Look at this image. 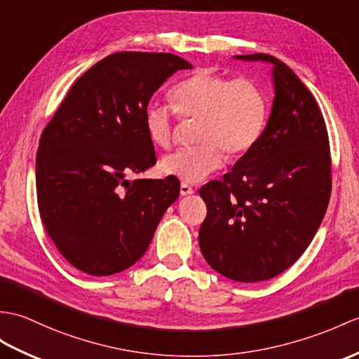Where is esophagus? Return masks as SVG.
Here are the masks:
<instances>
[{"mask_svg": "<svg viewBox=\"0 0 359 359\" xmlns=\"http://www.w3.org/2000/svg\"><path fill=\"white\" fill-rule=\"evenodd\" d=\"M180 194H182V196H189V194H194V189H193V187H189L188 183L182 182V183H180Z\"/></svg>", "mask_w": 359, "mask_h": 359, "instance_id": "1", "label": "esophagus"}]
</instances>
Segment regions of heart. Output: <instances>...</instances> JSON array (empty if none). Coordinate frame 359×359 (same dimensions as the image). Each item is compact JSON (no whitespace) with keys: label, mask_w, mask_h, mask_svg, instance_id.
Masks as SVG:
<instances>
[{"label":"heart","mask_w":359,"mask_h":359,"mask_svg":"<svg viewBox=\"0 0 359 359\" xmlns=\"http://www.w3.org/2000/svg\"><path fill=\"white\" fill-rule=\"evenodd\" d=\"M170 101L180 118L198 119L196 147L180 148L161 161L165 176L198 183L222 168L224 153L240 157L255 147L268 121V97L252 79L229 81L211 69H200L170 90ZM144 127L156 147L166 148L172 137L168 107L148 104Z\"/></svg>","instance_id":"heart-1"}]
</instances>
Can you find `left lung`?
Masks as SVG:
<instances>
[{
    "label": "left lung",
    "instance_id": "obj_1",
    "mask_svg": "<svg viewBox=\"0 0 359 359\" xmlns=\"http://www.w3.org/2000/svg\"><path fill=\"white\" fill-rule=\"evenodd\" d=\"M238 61L272 65L273 102L262 137L234 168L200 188L205 260L223 277L264 281L290 268L326 214L332 180L327 128L318 104L292 69L271 55Z\"/></svg>",
    "mask_w": 359,
    "mask_h": 359
}]
</instances>
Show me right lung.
Instances as JSON below:
<instances>
[{"instance_id": "add662e5", "label": "right lung", "mask_w": 359, "mask_h": 359, "mask_svg": "<svg viewBox=\"0 0 359 359\" xmlns=\"http://www.w3.org/2000/svg\"><path fill=\"white\" fill-rule=\"evenodd\" d=\"M171 53L119 52L74 82L39 139L36 194L41 220L74 268L105 277L145 254L180 183L136 179L156 163L144 110L177 70Z\"/></svg>"}]
</instances>
